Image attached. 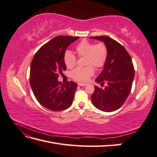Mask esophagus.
<instances>
[{
	"label": "esophagus",
	"instance_id": "obj_1",
	"mask_svg": "<svg viewBox=\"0 0 157 157\" xmlns=\"http://www.w3.org/2000/svg\"><path fill=\"white\" fill-rule=\"evenodd\" d=\"M78 86H86V84H84V83H81V82H78Z\"/></svg>",
	"mask_w": 157,
	"mask_h": 157
}]
</instances>
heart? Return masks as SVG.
<instances>
[{"label": "heart", "instance_id": "obj_1", "mask_svg": "<svg viewBox=\"0 0 157 157\" xmlns=\"http://www.w3.org/2000/svg\"><path fill=\"white\" fill-rule=\"evenodd\" d=\"M78 57H85L86 67L77 68L71 73V77L78 81L86 82L93 75L94 68L100 69L105 65L107 58V48L103 42L95 44L94 42L84 40L76 46ZM64 62L67 67L71 69L77 63V58L72 52L67 50L64 54Z\"/></svg>", "mask_w": 157, "mask_h": 157}]
</instances>
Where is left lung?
Wrapping results in <instances>:
<instances>
[{"instance_id":"obj_1","label":"left lung","mask_w":157,"mask_h":157,"mask_svg":"<svg viewBox=\"0 0 157 157\" xmlns=\"http://www.w3.org/2000/svg\"><path fill=\"white\" fill-rule=\"evenodd\" d=\"M91 39L104 42L107 48V58L96 82L102 87L95 86L91 96L93 105L104 112L119 109L131 91L134 78V67L131 57L125 48L107 36Z\"/></svg>"}]
</instances>
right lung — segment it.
Returning a JSON list of instances; mask_svg holds the SVG:
<instances>
[{
    "label": "right lung",
    "mask_w": 157,
    "mask_h": 157,
    "mask_svg": "<svg viewBox=\"0 0 157 157\" xmlns=\"http://www.w3.org/2000/svg\"><path fill=\"white\" fill-rule=\"evenodd\" d=\"M78 36H57L36 52L31 63L29 82L36 100L45 108L60 111L73 103L77 82L58 81L66 70L64 54Z\"/></svg>",
    "instance_id": "1"
}]
</instances>
